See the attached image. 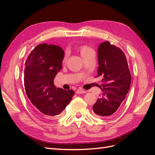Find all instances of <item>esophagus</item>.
<instances>
[{"label": "esophagus", "instance_id": "esophagus-1", "mask_svg": "<svg viewBox=\"0 0 155 155\" xmlns=\"http://www.w3.org/2000/svg\"><path fill=\"white\" fill-rule=\"evenodd\" d=\"M86 92L84 91V90H82L81 88H79L78 89L77 91H76V93L77 94H84V93H86Z\"/></svg>", "mask_w": 155, "mask_h": 155}]
</instances>
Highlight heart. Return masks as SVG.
Listing matches in <instances>:
<instances>
[{
    "label": "heart",
    "instance_id": "b5f03b06",
    "mask_svg": "<svg viewBox=\"0 0 155 155\" xmlns=\"http://www.w3.org/2000/svg\"><path fill=\"white\" fill-rule=\"evenodd\" d=\"M77 49H78V51L80 53L81 55L82 56V57L83 59H84L85 57L87 56L89 53L91 51H92V49L88 47V45H80L77 47ZM67 58V53H65L64 54V58H63V61H66Z\"/></svg>",
    "mask_w": 155,
    "mask_h": 155
}]
</instances>
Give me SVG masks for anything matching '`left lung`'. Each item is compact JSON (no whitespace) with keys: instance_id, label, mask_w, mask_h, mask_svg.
Returning a JSON list of instances; mask_svg holds the SVG:
<instances>
[{"instance_id":"obj_1","label":"left lung","mask_w":155,"mask_h":155,"mask_svg":"<svg viewBox=\"0 0 155 155\" xmlns=\"http://www.w3.org/2000/svg\"><path fill=\"white\" fill-rule=\"evenodd\" d=\"M99 67L96 77H101L102 94L93 106L97 116L108 117L114 114L130 88L131 76L124 51L110 41H104L98 49Z\"/></svg>"}]
</instances>
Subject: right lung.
Returning a JSON list of instances; mask_svg holds the SVG:
<instances>
[{"instance_id":"add662e5","label":"right lung","mask_w":155,"mask_h":155,"mask_svg":"<svg viewBox=\"0 0 155 155\" xmlns=\"http://www.w3.org/2000/svg\"><path fill=\"white\" fill-rule=\"evenodd\" d=\"M62 48L41 44L32 50L25 62L24 88L39 116L49 118L58 116L74 94L73 90L56 88L53 80L62 69Z\"/></svg>"}]
</instances>
